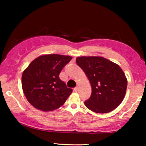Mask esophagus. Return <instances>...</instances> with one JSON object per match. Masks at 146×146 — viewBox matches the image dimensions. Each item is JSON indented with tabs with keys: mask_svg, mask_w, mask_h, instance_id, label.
<instances>
[{
	"mask_svg": "<svg viewBox=\"0 0 146 146\" xmlns=\"http://www.w3.org/2000/svg\"><path fill=\"white\" fill-rule=\"evenodd\" d=\"M78 90V87H75V88H74V91L75 92H77Z\"/></svg>",
	"mask_w": 146,
	"mask_h": 146,
	"instance_id": "esophagus-1",
	"label": "esophagus"
}]
</instances>
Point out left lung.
<instances>
[{"mask_svg":"<svg viewBox=\"0 0 146 146\" xmlns=\"http://www.w3.org/2000/svg\"><path fill=\"white\" fill-rule=\"evenodd\" d=\"M76 63L91 84V95L85 101V106L98 113H107L115 109L124 99L128 84L120 66L99 56L78 57Z\"/></svg>","mask_w":146,"mask_h":146,"instance_id":"left-lung-1","label":"left lung"}]
</instances>
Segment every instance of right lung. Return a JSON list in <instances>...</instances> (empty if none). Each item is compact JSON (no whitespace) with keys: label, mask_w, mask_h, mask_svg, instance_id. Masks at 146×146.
<instances>
[{"label":"right lung","mask_w":146,"mask_h":146,"mask_svg":"<svg viewBox=\"0 0 146 146\" xmlns=\"http://www.w3.org/2000/svg\"><path fill=\"white\" fill-rule=\"evenodd\" d=\"M72 57L58 54L40 56L33 60L22 75V87L34 108L51 111L62 106L73 90L67 88L59 75Z\"/></svg>","instance_id":"obj_1"}]
</instances>
